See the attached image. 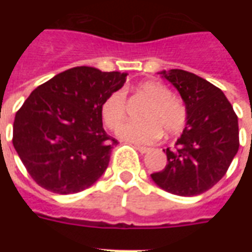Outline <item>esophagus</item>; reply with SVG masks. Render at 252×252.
Listing matches in <instances>:
<instances>
[{
  "label": "esophagus",
  "mask_w": 252,
  "mask_h": 252,
  "mask_svg": "<svg viewBox=\"0 0 252 252\" xmlns=\"http://www.w3.org/2000/svg\"><path fill=\"white\" fill-rule=\"evenodd\" d=\"M134 148H136V149L138 150V152H140V153L141 154H145V153H148V152H149V148H146V146H141V145H134Z\"/></svg>",
  "instance_id": "obj_1"
}]
</instances>
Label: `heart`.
Segmentation results:
<instances>
[{
    "label": "heart",
    "mask_w": 252,
    "mask_h": 252,
    "mask_svg": "<svg viewBox=\"0 0 252 252\" xmlns=\"http://www.w3.org/2000/svg\"><path fill=\"white\" fill-rule=\"evenodd\" d=\"M137 93L149 99L140 112L141 122L126 123L118 128L116 134L126 141L152 144L162 136H175L183 132L188 122V111L183 99L158 81L138 84ZM126 114V94L123 90L111 93L102 103L100 116L108 129H115Z\"/></svg>",
    "instance_id": "b5f03b06"
}]
</instances>
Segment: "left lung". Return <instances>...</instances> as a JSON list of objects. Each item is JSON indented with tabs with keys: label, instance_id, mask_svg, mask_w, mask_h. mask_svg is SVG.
I'll list each match as a JSON object with an SVG mask.
<instances>
[{
	"label": "left lung",
	"instance_id": "8db88e82",
	"mask_svg": "<svg viewBox=\"0 0 252 252\" xmlns=\"http://www.w3.org/2000/svg\"><path fill=\"white\" fill-rule=\"evenodd\" d=\"M159 74L179 91L188 122L174 148L163 149L167 165L152 179L174 195H200L222 179L238 152V118L225 94L207 80L182 69Z\"/></svg>",
	"mask_w": 252,
	"mask_h": 252
}]
</instances>
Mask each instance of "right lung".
Returning a JSON list of instances; mask_svg holds the SVG:
<instances>
[{"label":"right lung","mask_w":252,"mask_h":252,"mask_svg":"<svg viewBox=\"0 0 252 252\" xmlns=\"http://www.w3.org/2000/svg\"><path fill=\"white\" fill-rule=\"evenodd\" d=\"M126 73L77 66L37 86L15 114L13 145L40 187L69 195L106 171L118 145L103 129L100 107L122 89Z\"/></svg>","instance_id":"1"}]
</instances>
